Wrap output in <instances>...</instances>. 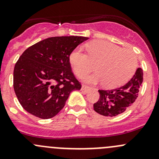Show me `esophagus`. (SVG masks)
Wrapping results in <instances>:
<instances>
[{"instance_id": "1", "label": "esophagus", "mask_w": 159, "mask_h": 159, "mask_svg": "<svg viewBox=\"0 0 159 159\" xmlns=\"http://www.w3.org/2000/svg\"><path fill=\"white\" fill-rule=\"evenodd\" d=\"M91 89L89 86L87 85H82V87H81V91H89V90H91Z\"/></svg>"}]
</instances>
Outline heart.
<instances>
[{
	"label": "heart",
	"instance_id": "b5f03b06",
	"mask_svg": "<svg viewBox=\"0 0 159 159\" xmlns=\"http://www.w3.org/2000/svg\"><path fill=\"white\" fill-rule=\"evenodd\" d=\"M89 54L81 48L70 53V63L78 76L91 71L96 65L97 72L87 75L84 80L89 84L104 82L107 89L122 85L133 76L138 67L137 56L130 50L107 41H93L87 44Z\"/></svg>",
	"mask_w": 159,
	"mask_h": 159
}]
</instances>
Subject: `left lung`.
Instances as JSON below:
<instances>
[{
    "label": "left lung",
    "instance_id": "1",
    "mask_svg": "<svg viewBox=\"0 0 159 159\" xmlns=\"http://www.w3.org/2000/svg\"><path fill=\"white\" fill-rule=\"evenodd\" d=\"M142 81L143 70L139 68L129 82L121 87L112 90H98L100 98L93 105L94 110L107 117L123 113L135 102Z\"/></svg>",
    "mask_w": 159,
    "mask_h": 159
}]
</instances>
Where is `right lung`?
Here are the masks:
<instances>
[{"label": "right lung", "mask_w": 159, "mask_h": 159, "mask_svg": "<svg viewBox=\"0 0 159 159\" xmlns=\"http://www.w3.org/2000/svg\"><path fill=\"white\" fill-rule=\"evenodd\" d=\"M89 38L52 37L24 51L14 69V89L28 113L48 119L64 108L72 91L80 90L70 68V53Z\"/></svg>", "instance_id": "right-lung-1"}]
</instances>
